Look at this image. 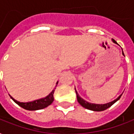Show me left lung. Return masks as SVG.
<instances>
[{
	"label": "left lung",
	"instance_id": "left-lung-1",
	"mask_svg": "<svg viewBox=\"0 0 134 134\" xmlns=\"http://www.w3.org/2000/svg\"><path fill=\"white\" fill-rule=\"evenodd\" d=\"M113 41L115 43H117V42H116L114 39H113ZM122 54L124 55L123 52H122ZM75 92H76L77 94V102H79V104H80L81 106L83 107H85V108H86V109H90V110L97 111V112L105 110V109H107V108L110 107L114 103H115L118 100L120 99V98L122 96V94L120 95L115 100H114V101L111 102L107 103V104H92V103H89L88 102H86V101H85V100L83 99L77 94V92L76 91V90H75Z\"/></svg>",
	"mask_w": 134,
	"mask_h": 134
}]
</instances>
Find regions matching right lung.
I'll use <instances>...</instances> for the list:
<instances>
[{
	"instance_id": "obj_1",
	"label": "right lung",
	"mask_w": 134,
	"mask_h": 134,
	"mask_svg": "<svg viewBox=\"0 0 134 134\" xmlns=\"http://www.w3.org/2000/svg\"><path fill=\"white\" fill-rule=\"evenodd\" d=\"M55 89H56V88L45 98L35 100L33 102H19L18 101L15 100L14 99H13L12 96H11V98L14 100L15 103H16L18 104L19 106H20L24 109H27V110H38V109H41L47 107L54 102V93Z\"/></svg>"
}]
</instances>
